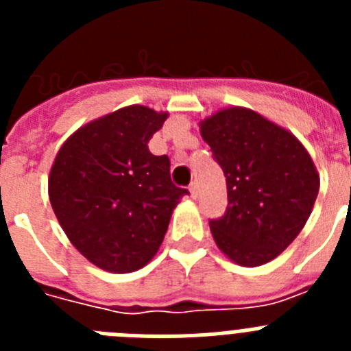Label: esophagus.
<instances>
[{
  "mask_svg": "<svg viewBox=\"0 0 351 351\" xmlns=\"http://www.w3.org/2000/svg\"><path fill=\"white\" fill-rule=\"evenodd\" d=\"M190 195L193 198L198 197V184H197V182H191V184H190Z\"/></svg>",
  "mask_w": 351,
  "mask_h": 351,
  "instance_id": "1",
  "label": "esophagus"
}]
</instances>
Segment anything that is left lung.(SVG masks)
Here are the masks:
<instances>
[{
  "label": "left lung",
  "instance_id": "obj_1",
  "mask_svg": "<svg viewBox=\"0 0 351 351\" xmlns=\"http://www.w3.org/2000/svg\"><path fill=\"white\" fill-rule=\"evenodd\" d=\"M198 126L226 178V213L209 221L214 243L243 267L271 262L295 241L318 197L308 149L246 107L219 108Z\"/></svg>",
  "mask_w": 351,
  "mask_h": 351
}]
</instances>
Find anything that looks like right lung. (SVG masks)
Instances as JSON below:
<instances>
[{
  "label": "right lung",
  "mask_w": 351,
  "mask_h": 351,
  "mask_svg": "<svg viewBox=\"0 0 351 351\" xmlns=\"http://www.w3.org/2000/svg\"><path fill=\"white\" fill-rule=\"evenodd\" d=\"M167 117L145 105L117 108L75 130L54 158L49 200L56 218L80 255L107 272L151 262L188 195L173 186L169 156L149 151Z\"/></svg>",
  "instance_id": "add662e5"
}]
</instances>
